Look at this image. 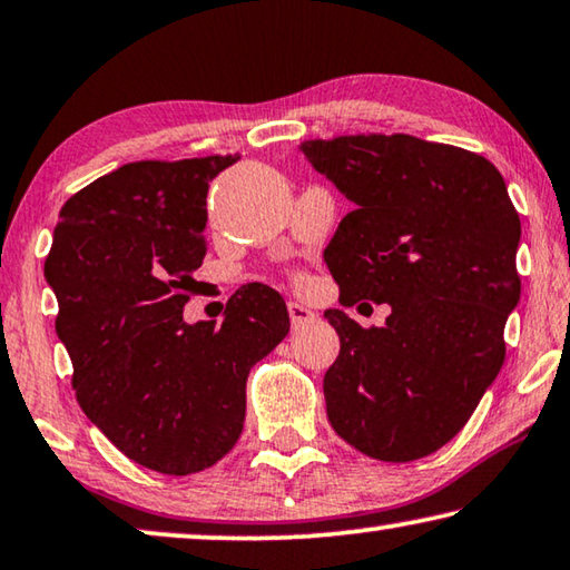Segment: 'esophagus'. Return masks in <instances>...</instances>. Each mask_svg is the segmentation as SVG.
I'll list each match as a JSON object with an SVG mask.
<instances>
[{"mask_svg":"<svg viewBox=\"0 0 570 570\" xmlns=\"http://www.w3.org/2000/svg\"><path fill=\"white\" fill-rule=\"evenodd\" d=\"M286 309H288V320H292L294 330H299V327H304V324L317 320V314H314L312 309H306V306L299 302H288Z\"/></svg>","mask_w":570,"mask_h":570,"instance_id":"obj_1","label":"esophagus"}]
</instances>
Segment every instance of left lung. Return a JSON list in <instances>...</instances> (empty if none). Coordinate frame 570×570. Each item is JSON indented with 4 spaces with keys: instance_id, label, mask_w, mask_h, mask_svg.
Returning a JSON list of instances; mask_svg holds the SVG:
<instances>
[{
    "instance_id": "8db88e82",
    "label": "left lung",
    "mask_w": 570,
    "mask_h": 570,
    "mask_svg": "<svg viewBox=\"0 0 570 570\" xmlns=\"http://www.w3.org/2000/svg\"><path fill=\"white\" fill-rule=\"evenodd\" d=\"M355 210L324 248L340 304H391L383 327L324 317L340 355L324 375L337 436L381 462H413L464 429L504 363L520 302V215L490 159L409 137L302 144Z\"/></svg>"
}]
</instances>
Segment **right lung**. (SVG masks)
<instances>
[{
  "label": "right lung",
  "mask_w": 570,
  "mask_h": 570,
  "mask_svg": "<svg viewBox=\"0 0 570 570\" xmlns=\"http://www.w3.org/2000/svg\"><path fill=\"white\" fill-rule=\"evenodd\" d=\"M240 157L131 161L62 205L45 261L80 409L131 462L203 472L236 446L246 381L288 334L282 294L238 288L223 324L183 320L207 243V187Z\"/></svg>",
  "instance_id": "right-lung-1"
}]
</instances>
